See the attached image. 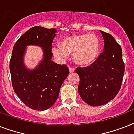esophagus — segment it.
I'll return each instance as SVG.
<instances>
[{"instance_id":"1","label":"esophagus","mask_w":134,"mask_h":134,"mask_svg":"<svg viewBox=\"0 0 134 134\" xmlns=\"http://www.w3.org/2000/svg\"><path fill=\"white\" fill-rule=\"evenodd\" d=\"M75 71V69L74 67H69V72L70 73H72V72H74Z\"/></svg>"}]
</instances>
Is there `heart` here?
<instances>
[{
	"label": "heart",
	"mask_w": 134,
	"mask_h": 134,
	"mask_svg": "<svg viewBox=\"0 0 134 134\" xmlns=\"http://www.w3.org/2000/svg\"><path fill=\"white\" fill-rule=\"evenodd\" d=\"M101 43L97 37L91 34L71 35L60 42V47L52 49L53 53L58 58H65L73 54L74 63L79 65H90L99 54Z\"/></svg>",
	"instance_id": "obj_1"
}]
</instances>
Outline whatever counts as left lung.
Segmentation results:
<instances>
[{"label": "left lung", "instance_id": "8db88e82", "mask_svg": "<svg viewBox=\"0 0 134 134\" xmlns=\"http://www.w3.org/2000/svg\"><path fill=\"white\" fill-rule=\"evenodd\" d=\"M100 32L104 40V52L90 66L76 69L80 78V97L92 106H102L115 97L125 73L121 46L111 35Z\"/></svg>", "mask_w": 134, "mask_h": 134}]
</instances>
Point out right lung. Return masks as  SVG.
I'll use <instances>...</instances> for the list:
<instances>
[{"mask_svg": "<svg viewBox=\"0 0 134 134\" xmlns=\"http://www.w3.org/2000/svg\"><path fill=\"white\" fill-rule=\"evenodd\" d=\"M57 30L35 26L20 37L14 46L9 62L12 84L23 103L33 110H45L54 104L63 81L69 74L65 65L51 60L52 42ZM36 45L43 48V60L34 70L25 67L26 46Z\"/></svg>", "mask_w": 134, "mask_h": 134, "instance_id": "add662e5", "label": "right lung"}]
</instances>
